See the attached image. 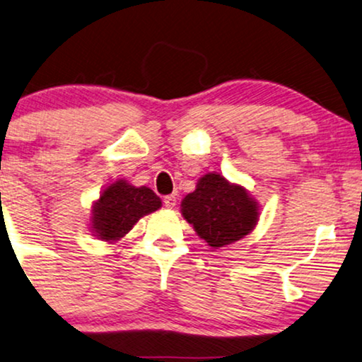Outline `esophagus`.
Instances as JSON below:
<instances>
[{
	"mask_svg": "<svg viewBox=\"0 0 362 362\" xmlns=\"http://www.w3.org/2000/svg\"><path fill=\"white\" fill-rule=\"evenodd\" d=\"M163 205H165L167 209H173V206L177 205V197L175 195H167L165 199H163Z\"/></svg>",
	"mask_w": 362,
	"mask_h": 362,
	"instance_id": "34e87169",
	"label": "esophagus"
}]
</instances>
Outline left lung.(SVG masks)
<instances>
[{
	"label": "left lung",
	"mask_w": 362,
	"mask_h": 362,
	"mask_svg": "<svg viewBox=\"0 0 362 362\" xmlns=\"http://www.w3.org/2000/svg\"><path fill=\"white\" fill-rule=\"evenodd\" d=\"M180 211L211 248L235 243L252 233L259 218L258 202L245 187L209 172L182 200Z\"/></svg>",
	"instance_id": "obj_1"
}]
</instances>
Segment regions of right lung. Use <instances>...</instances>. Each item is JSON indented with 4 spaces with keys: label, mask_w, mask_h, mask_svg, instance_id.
Instances as JSON below:
<instances>
[{
    "label": "right lung",
    "mask_w": 362,
    "mask_h": 362,
    "mask_svg": "<svg viewBox=\"0 0 362 362\" xmlns=\"http://www.w3.org/2000/svg\"><path fill=\"white\" fill-rule=\"evenodd\" d=\"M160 206L162 200L148 187H134L119 178L105 187L93 204L90 230L103 242H119L142 216L157 211Z\"/></svg>",
    "instance_id": "1"
}]
</instances>
